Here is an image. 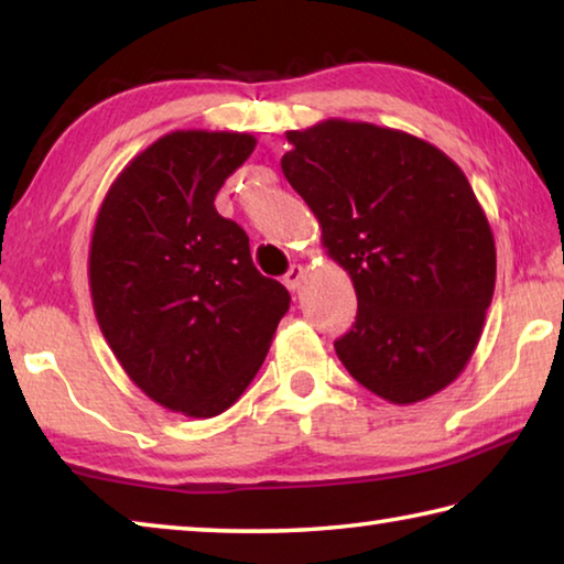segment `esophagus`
I'll return each mask as SVG.
<instances>
[{
  "label": "esophagus",
  "mask_w": 564,
  "mask_h": 564,
  "mask_svg": "<svg viewBox=\"0 0 564 564\" xmlns=\"http://www.w3.org/2000/svg\"><path fill=\"white\" fill-rule=\"evenodd\" d=\"M303 279H305V271H303V265H299V263H293L291 269H289V273L283 275V285L285 289H289L291 293H295L301 289V283H303Z\"/></svg>",
  "instance_id": "obj_1"
}]
</instances>
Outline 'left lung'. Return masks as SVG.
Returning a JSON list of instances; mask_svg holds the SVG:
<instances>
[{"instance_id": "8db88e82", "label": "left lung", "mask_w": 564, "mask_h": 564, "mask_svg": "<svg viewBox=\"0 0 564 564\" xmlns=\"http://www.w3.org/2000/svg\"><path fill=\"white\" fill-rule=\"evenodd\" d=\"M285 139L283 176L358 295L340 362L388 403L441 393L473 358L498 271L470 181L431 141L368 121L326 119Z\"/></svg>"}]
</instances>
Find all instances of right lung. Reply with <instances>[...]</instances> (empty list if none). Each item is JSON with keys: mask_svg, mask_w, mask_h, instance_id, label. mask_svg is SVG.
<instances>
[{"mask_svg": "<svg viewBox=\"0 0 564 564\" xmlns=\"http://www.w3.org/2000/svg\"><path fill=\"white\" fill-rule=\"evenodd\" d=\"M253 149L241 131L164 133L121 169L94 221L89 291L104 338L141 393L188 417L241 398L291 303L214 206Z\"/></svg>", "mask_w": 564, "mask_h": 564, "instance_id": "1", "label": "right lung"}]
</instances>
